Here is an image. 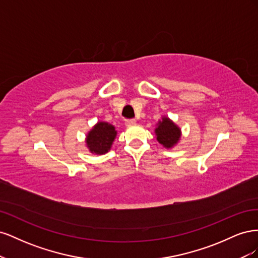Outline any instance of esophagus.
Segmentation results:
<instances>
[{"label":"esophagus","instance_id":"esophagus-1","mask_svg":"<svg viewBox=\"0 0 258 258\" xmlns=\"http://www.w3.org/2000/svg\"><path fill=\"white\" fill-rule=\"evenodd\" d=\"M136 122H137L136 119H127L124 123H126V126H132V124H135Z\"/></svg>","mask_w":258,"mask_h":258}]
</instances>
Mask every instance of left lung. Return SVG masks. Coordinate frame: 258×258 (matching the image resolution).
<instances>
[{
	"label": "left lung",
	"mask_w": 258,
	"mask_h": 258,
	"mask_svg": "<svg viewBox=\"0 0 258 258\" xmlns=\"http://www.w3.org/2000/svg\"><path fill=\"white\" fill-rule=\"evenodd\" d=\"M155 132L158 142L167 148L175 145L181 137V130L167 117H163L162 121L158 122V127Z\"/></svg>",
	"instance_id": "1"
}]
</instances>
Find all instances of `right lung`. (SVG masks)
Masks as SVG:
<instances>
[{"label": "right lung", "mask_w": 258, "mask_h": 258, "mask_svg": "<svg viewBox=\"0 0 258 258\" xmlns=\"http://www.w3.org/2000/svg\"><path fill=\"white\" fill-rule=\"evenodd\" d=\"M116 131L114 126L107 122H98L87 135L86 143L91 153L102 155L110 150Z\"/></svg>", "instance_id": "obj_1"}]
</instances>
